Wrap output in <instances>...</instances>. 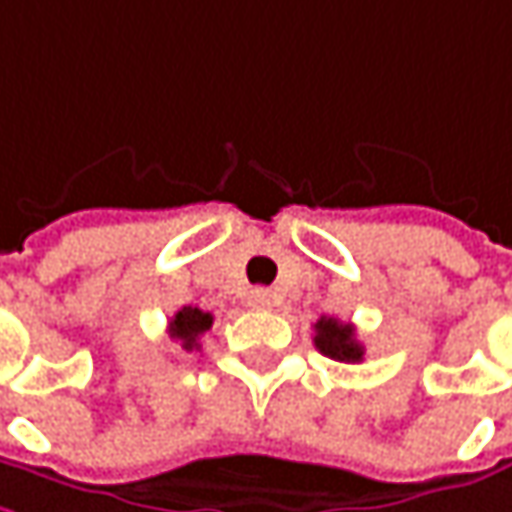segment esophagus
Returning <instances> with one entry per match:
<instances>
[{
    "label": "esophagus",
    "instance_id": "34e87169",
    "mask_svg": "<svg viewBox=\"0 0 512 512\" xmlns=\"http://www.w3.org/2000/svg\"><path fill=\"white\" fill-rule=\"evenodd\" d=\"M249 302L255 304V307H272V304H275V296H272V290H266V287H257V290H252Z\"/></svg>",
    "mask_w": 512,
    "mask_h": 512
}]
</instances>
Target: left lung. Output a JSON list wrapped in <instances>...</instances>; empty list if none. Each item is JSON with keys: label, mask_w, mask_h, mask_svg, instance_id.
Returning a JSON list of instances; mask_svg holds the SVG:
<instances>
[{"label": "left lung", "mask_w": 512, "mask_h": 512, "mask_svg": "<svg viewBox=\"0 0 512 512\" xmlns=\"http://www.w3.org/2000/svg\"><path fill=\"white\" fill-rule=\"evenodd\" d=\"M313 343H316V349L322 351L325 357H331V360H340V363H360L363 360V346L354 337V325H346L340 319L322 316L316 322Z\"/></svg>", "instance_id": "1"}]
</instances>
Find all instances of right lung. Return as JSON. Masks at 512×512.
<instances>
[{"mask_svg": "<svg viewBox=\"0 0 512 512\" xmlns=\"http://www.w3.org/2000/svg\"><path fill=\"white\" fill-rule=\"evenodd\" d=\"M213 325V313H205L202 307H181L172 319H169V337L184 351H199V337L210 331Z\"/></svg>", "mask_w": 512, "mask_h": 512, "instance_id": "add662e5", "label": "right lung"}]
</instances>
